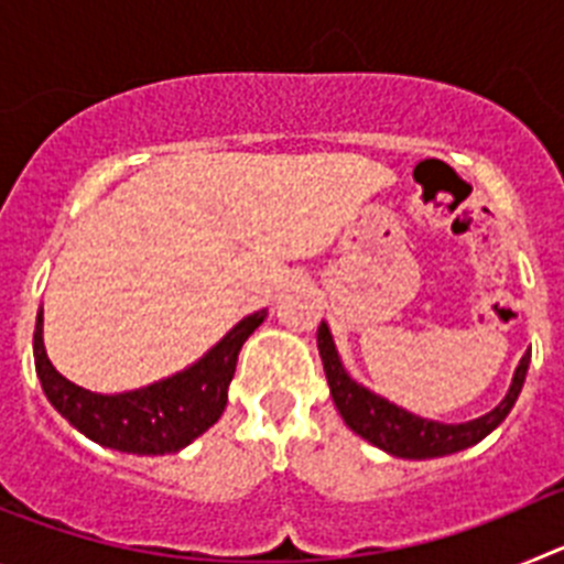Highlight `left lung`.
I'll return each instance as SVG.
<instances>
[{"label": "left lung", "mask_w": 564, "mask_h": 564, "mask_svg": "<svg viewBox=\"0 0 564 564\" xmlns=\"http://www.w3.org/2000/svg\"><path fill=\"white\" fill-rule=\"evenodd\" d=\"M318 356H322V364H325L330 395L336 401V410L341 412L344 423L356 435H361L364 441H370L372 446H378V449L390 452L395 457H406V460H426V457L452 455V452H460L466 446H475L488 432H495L506 421V415L514 406L517 395H520L522 381H525L528 372V358H531L528 352L522 356L520 367L514 372V381H511V390L502 398L500 406H495L488 415L475 417V421L468 423H437L410 415V412L395 406V403L383 401V398L372 395L370 390L358 387L344 372L327 325L318 327Z\"/></svg>", "instance_id": "8db88e82"}]
</instances>
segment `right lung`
Wrapping results in <instances>:
<instances>
[{"label": "right lung", "instance_id": "obj_1", "mask_svg": "<svg viewBox=\"0 0 564 564\" xmlns=\"http://www.w3.org/2000/svg\"><path fill=\"white\" fill-rule=\"evenodd\" d=\"M265 311L246 316L192 370L123 395H96L69 383L50 364L42 341V313L33 333V356L47 401L89 441L132 455H169L217 423L228 403V383L246 338L262 325Z\"/></svg>", "mask_w": 564, "mask_h": 564}]
</instances>
